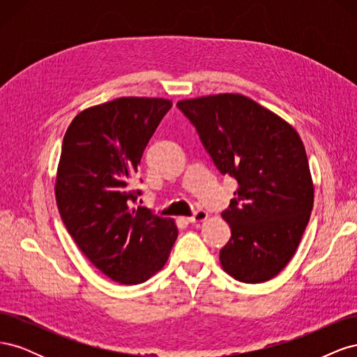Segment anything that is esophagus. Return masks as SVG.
Returning a JSON list of instances; mask_svg holds the SVG:
<instances>
[{
    "instance_id": "obj_1",
    "label": "esophagus",
    "mask_w": 357,
    "mask_h": 357,
    "mask_svg": "<svg viewBox=\"0 0 357 357\" xmlns=\"http://www.w3.org/2000/svg\"><path fill=\"white\" fill-rule=\"evenodd\" d=\"M207 219H208V213L204 211V210H198V211H195V213L190 215L189 222L198 223V222H204V220H207Z\"/></svg>"
}]
</instances>
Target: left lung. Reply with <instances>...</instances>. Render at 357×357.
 <instances>
[{
    "mask_svg": "<svg viewBox=\"0 0 357 357\" xmlns=\"http://www.w3.org/2000/svg\"><path fill=\"white\" fill-rule=\"evenodd\" d=\"M222 174L238 186L222 213L232 231L220 250L225 273L243 283H264L294 257L308 225L314 185L296 129L240 93L181 100Z\"/></svg>",
    "mask_w": 357,
    "mask_h": 357,
    "instance_id": "1",
    "label": "left lung"
}]
</instances>
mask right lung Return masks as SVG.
Returning a JSON list of instances; mask_svg holds the SVG:
<instances>
[{
  "label": "right lung",
  "instance_id": "1",
  "mask_svg": "<svg viewBox=\"0 0 357 357\" xmlns=\"http://www.w3.org/2000/svg\"><path fill=\"white\" fill-rule=\"evenodd\" d=\"M171 105L122 96L82 110L63 135L55 181L62 222L93 266L119 284L144 283L160 271L177 238L174 219L131 207L139 160Z\"/></svg>",
  "mask_w": 357,
  "mask_h": 357
}]
</instances>
